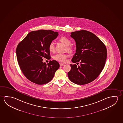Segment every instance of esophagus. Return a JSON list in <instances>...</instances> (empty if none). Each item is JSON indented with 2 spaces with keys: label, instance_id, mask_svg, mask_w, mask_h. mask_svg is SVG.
Returning a JSON list of instances; mask_svg holds the SVG:
<instances>
[{
  "label": "esophagus",
  "instance_id": "1",
  "mask_svg": "<svg viewBox=\"0 0 123 123\" xmlns=\"http://www.w3.org/2000/svg\"><path fill=\"white\" fill-rule=\"evenodd\" d=\"M64 63H61V62H60V66H61V67L63 66H64Z\"/></svg>",
  "mask_w": 123,
  "mask_h": 123
}]
</instances>
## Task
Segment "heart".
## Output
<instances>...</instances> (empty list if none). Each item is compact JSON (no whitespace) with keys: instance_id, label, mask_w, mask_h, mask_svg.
<instances>
[{"instance_id":"heart-1","label":"heart","mask_w":123,"mask_h":123,"mask_svg":"<svg viewBox=\"0 0 123 123\" xmlns=\"http://www.w3.org/2000/svg\"><path fill=\"white\" fill-rule=\"evenodd\" d=\"M59 41L65 44L67 46V49L69 52H72L73 51V49L72 47L70 46L71 41L67 37L62 36L59 39ZM49 51L53 52L55 50V45L54 42H50L49 44ZM68 56L67 54H57L54 56V59L55 60L61 62H66L67 61V58Z\"/></svg>"}]
</instances>
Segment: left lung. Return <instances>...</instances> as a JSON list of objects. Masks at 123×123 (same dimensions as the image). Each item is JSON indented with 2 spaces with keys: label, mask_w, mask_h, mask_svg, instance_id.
Returning <instances> with one entry per match:
<instances>
[{
  "label": "left lung",
  "mask_w": 123,
  "mask_h": 123,
  "mask_svg": "<svg viewBox=\"0 0 123 123\" xmlns=\"http://www.w3.org/2000/svg\"><path fill=\"white\" fill-rule=\"evenodd\" d=\"M76 42V53L70 64L68 76L72 82L79 85L87 84L97 79L105 66L107 49L105 44L93 33L81 30L71 33Z\"/></svg>",
  "instance_id": "obj_1"
}]
</instances>
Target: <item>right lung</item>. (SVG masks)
Listing matches in <instances>:
<instances>
[{
    "label": "right lung",
    "mask_w": 123,
    "mask_h": 123,
    "mask_svg": "<svg viewBox=\"0 0 123 123\" xmlns=\"http://www.w3.org/2000/svg\"><path fill=\"white\" fill-rule=\"evenodd\" d=\"M58 32L41 30L29 32L18 44L16 49L18 64L24 76L37 85L50 81L60 67L58 62L50 61L47 65L43 58L50 59L49 44L56 38Z\"/></svg>",
    "instance_id": "add662e5"
}]
</instances>
